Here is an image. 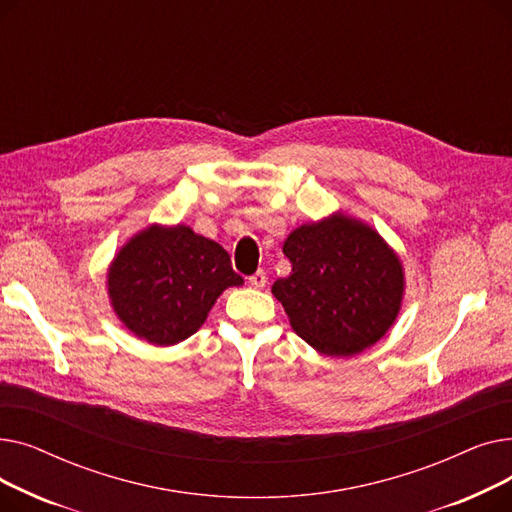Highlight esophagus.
Wrapping results in <instances>:
<instances>
[{
  "label": "esophagus",
  "instance_id": "1",
  "mask_svg": "<svg viewBox=\"0 0 512 512\" xmlns=\"http://www.w3.org/2000/svg\"><path fill=\"white\" fill-rule=\"evenodd\" d=\"M249 284H251L253 288H263V286L267 284L265 272H263V270H257L253 276H249Z\"/></svg>",
  "mask_w": 512,
  "mask_h": 512
}]
</instances>
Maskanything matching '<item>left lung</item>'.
Instances as JSON below:
<instances>
[{
  "label": "left lung",
  "mask_w": 512,
  "mask_h": 512,
  "mask_svg": "<svg viewBox=\"0 0 512 512\" xmlns=\"http://www.w3.org/2000/svg\"><path fill=\"white\" fill-rule=\"evenodd\" d=\"M292 272L272 286L290 326L319 353L348 357L378 342L400 309L402 267L378 232L336 215L284 242Z\"/></svg>",
  "instance_id": "obj_1"
}]
</instances>
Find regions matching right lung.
<instances>
[{
  "mask_svg": "<svg viewBox=\"0 0 512 512\" xmlns=\"http://www.w3.org/2000/svg\"><path fill=\"white\" fill-rule=\"evenodd\" d=\"M124 326L170 346L193 336L222 290L242 284L230 255L191 228H149L118 253L107 276Z\"/></svg>",
  "mask_w": 512,
  "mask_h": 512,
  "instance_id": "right-lung-1",
  "label": "right lung"
}]
</instances>
